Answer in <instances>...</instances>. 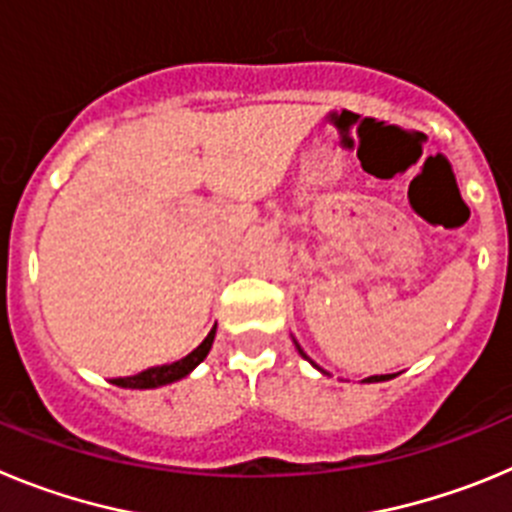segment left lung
Wrapping results in <instances>:
<instances>
[{
    "instance_id": "1",
    "label": "left lung",
    "mask_w": 512,
    "mask_h": 512,
    "mask_svg": "<svg viewBox=\"0 0 512 512\" xmlns=\"http://www.w3.org/2000/svg\"><path fill=\"white\" fill-rule=\"evenodd\" d=\"M297 348H300V346H297ZM300 354H302V348H300ZM302 356H305V354H302ZM305 359H307V356H305ZM384 379H390V374H377V377H369L366 382H384Z\"/></svg>"
}]
</instances>
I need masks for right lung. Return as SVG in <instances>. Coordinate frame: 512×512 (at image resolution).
Instances as JSON below:
<instances>
[{
  "mask_svg": "<svg viewBox=\"0 0 512 512\" xmlns=\"http://www.w3.org/2000/svg\"><path fill=\"white\" fill-rule=\"evenodd\" d=\"M212 341H215V328H212L210 336H207L200 346L194 348L192 354L184 356V359L174 361V364L151 366V369H146V372H140V374H133V377H115V379H110V382L120 384V387H133V390H148V387H161V384L176 382V379L187 377L194 366L200 364V361L210 354Z\"/></svg>",
  "mask_w": 512,
  "mask_h": 512,
  "instance_id": "right-lung-1",
  "label": "right lung"
}]
</instances>
